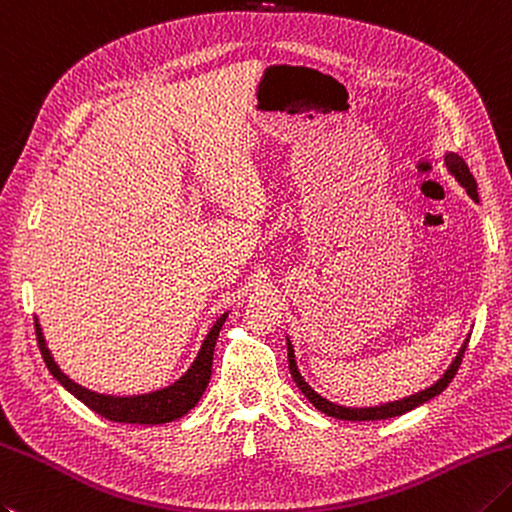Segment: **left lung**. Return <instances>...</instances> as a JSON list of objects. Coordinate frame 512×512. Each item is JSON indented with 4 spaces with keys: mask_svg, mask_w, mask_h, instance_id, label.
Instances as JSON below:
<instances>
[{
    "mask_svg": "<svg viewBox=\"0 0 512 512\" xmlns=\"http://www.w3.org/2000/svg\"><path fill=\"white\" fill-rule=\"evenodd\" d=\"M446 166H448L450 173L455 175L457 182L466 188V193H468L470 197H473V199H477V182H475V177H473V173H470V168H468V164L464 162V159L459 157V155H455V153H448V155H446ZM466 346H468V339L464 342V346L459 348L455 362L450 364V368L446 370L444 377L437 379V382H435L433 386L422 390V393H417V395H410V397H406V399H399V402H390V404L373 406V408H346V406H337V404H333V402H328V399H324L322 395H317L315 390L304 382V377L299 375L297 362H295V350H293V346H290V342H288V368H290V375H293V379H295V384L299 386V390H302V393L308 397V402L313 404L317 410H322L324 415L335 417V419H346V422H375V419H388V417L404 415V413H408V410L422 406V404L428 402V399H433V397H437L439 393H442V390H444L450 382H453V377L457 375L459 366H462V357H464V353H466Z\"/></svg>",
    "mask_w": 512,
    "mask_h": 512,
    "instance_id": "obj_1",
    "label": "left lung"
}]
</instances>
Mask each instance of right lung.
<instances>
[{"label":"right lung","mask_w":512,"mask_h":512,"mask_svg":"<svg viewBox=\"0 0 512 512\" xmlns=\"http://www.w3.org/2000/svg\"><path fill=\"white\" fill-rule=\"evenodd\" d=\"M226 317L228 313L219 317L217 324L210 328V333L206 335L202 348H199L193 366H190L175 384H170L162 390H155V393L133 395V397L99 395V393H93V390L75 384L73 379H68L55 364L53 355H50V350L46 348V339L37 319H35V333H37L39 350H42V357L50 370V375H53L57 382L68 390V393H73L79 402H84L90 410H95L97 415L110 419V422H122V424H166L184 417L190 408H195L199 397L204 395V390L210 382V373H213V350Z\"/></svg>","instance_id":"1"}]
</instances>
